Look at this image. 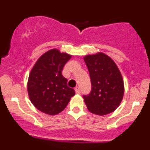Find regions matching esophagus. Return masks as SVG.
I'll return each instance as SVG.
<instances>
[{"instance_id":"obj_1","label":"esophagus","mask_w":150,"mask_h":150,"mask_svg":"<svg viewBox=\"0 0 150 150\" xmlns=\"http://www.w3.org/2000/svg\"><path fill=\"white\" fill-rule=\"evenodd\" d=\"M75 93H78V94L81 93V89H80L79 87H75Z\"/></svg>"}]
</instances>
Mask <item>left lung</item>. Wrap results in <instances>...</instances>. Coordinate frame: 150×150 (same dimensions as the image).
<instances>
[{
    "label": "left lung",
    "instance_id": "1",
    "mask_svg": "<svg viewBox=\"0 0 150 150\" xmlns=\"http://www.w3.org/2000/svg\"><path fill=\"white\" fill-rule=\"evenodd\" d=\"M84 61L91 83L90 93L83 96L88 110L99 115L112 112L124 94L123 80L118 67L103 53L86 56Z\"/></svg>",
    "mask_w": 150,
    "mask_h": 150
}]
</instances>
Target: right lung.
<instances>
[{"instance_id": "1", "label": "right lung", "mask_w": 150, "mask_h": 150, "mask_svg": "<svg viewBox=\"0 0 150 150\" xmlns=\"http://www.w3.org/2000/svg\"><path fill=\"white\" fill-rule=\"evenodd\" d=\"M71 57L66 53L51 49L43 54L33 66L29 75L28 91L31 102L40 111L51 115L59 114L75 94L62 74Z\"/></svg>"}]
</instances>
